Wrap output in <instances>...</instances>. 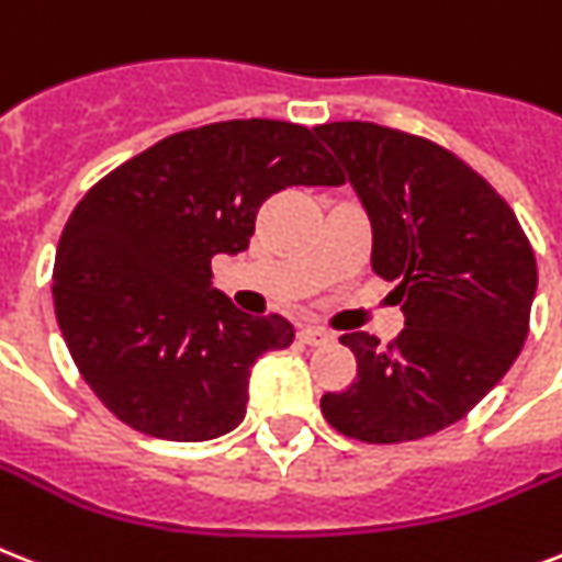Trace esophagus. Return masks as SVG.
Wrapping results in <instances>:
<instances>
[{
    "instance_id": "1",
    "label": "esophagus",
    "mask_w": 562,
    "mask_h": 562,
    "mask_svg": "<svg viewBox=\"0 0 562 562\" xmlns=\"http://www.w3.org/2000/svg\"><path fill=\"white\" fill-rule=\"evenodd\" d=\"M296 337H300V344L305 346H321L326 344V340H331V331H326L323 326H303L296 331Z\"/></svg>"
}]
</instances>
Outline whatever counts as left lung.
<instances>
[{
  "mask_svg": "<svg viewBox=\"0 0 562 562\" xmlns=\"http://www.w3.org/2000/svg\"><path fill=\"white\" fill-rule=\"evenodd\" d=\"M314 135L344 164L372 222V271L395 280L404 328L340 344L358 360L326 422L349 439L398 445L445 430L494 390L526 344L537 259L514 210L462 158L418 135L363 121Z\"/></svg>",
  "mask_w": 562,
  "mask_h": 562,
  "instance_id": "left-lung-1",
  "label": "left lung"
}]
</instances>
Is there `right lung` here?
<instances>
[{"mask_svg":"<svg viewBox=\"0 0 562 562\" xmlns=\"http://www.w3.org/2000/svg\"><path fill=\"white\" fill-rule=\"evenodd\" d=\"M300 184L344 172L312 130L250 117L158 140L71 210L54 312L83 381L132 430L207 441L239 427L250 369L294 326L239 312L210 285V259L248 248L262 202Z\"/></svg>","mask_w":562,"mask_h":562,"instance_id":"obj_1","label":"right lung"}]
</instances>
